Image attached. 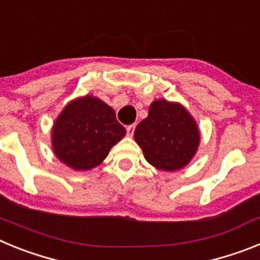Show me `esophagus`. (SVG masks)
Segmentation results:
<instances>
[{"label": "esophagus", "instance_id": "1", "mask_svg": "<svg viewBox=\"0 0 260 260\" xmlns=\"http://www.w3.org/2000/svg\"><path fill=\"white\" fill-rule=\"evenodd\" d=\"M134 130H135V125H128L127 127H126V132H127L128 137H133V134H134Z\"/></svg>", "mask_w": 260, "mask_h": 260}]
</instances>
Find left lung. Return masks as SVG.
<instances>
[{"label": "left lung", "mask_w": 260, "mask_h": 260, "mask_svg": "<svg viewBox=\"0 0 260 260\" xmlns=\"http://www.w3.org/2000/svg\"><path fill=\"white\" fill-rule=\"evenodd\" d=\"M134 139L152 167L176 172L189 164L198 151L201 130L181 103L157 99L151 103L148 116L138 123Z\"/></svg>", "instance_id": "8db88e82"}]
</instances>
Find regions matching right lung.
<instances>
[{"instance_id":"right-lung-1","label":"right lung","mask_w":260,"mask_h":260,"mask_svg":"<svg viewBox=\"0 0 260 260\" xmlns=\"http://www.w3.org/2000/svg\"><path fill=\"white\" fill-rule=\"evenodd\" d=\"M126 135L116 112L102 99L84 95L71 100L52 126V148L59 161L77 172L102 164Z\"/></svg>"}]
</instances>
